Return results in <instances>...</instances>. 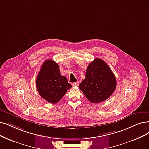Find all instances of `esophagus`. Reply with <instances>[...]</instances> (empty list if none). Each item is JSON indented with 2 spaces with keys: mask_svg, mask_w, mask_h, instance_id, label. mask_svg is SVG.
<instances>
[{
  "mask_svg": "<svg viewBox=\"0 0 149 149\" xmlns=\"http://www.w3.org/2000/svg\"><path fill=\"white\" fill-rule=\"evenodd\" d=\"M78 85H79V82H75L72 83L73 86H78Z\"/></svg>",
  "mask_w": 149,
  "mask_h": 149,
  "instance_id": "1",
  "label": "esophagus"
}]
</instances>
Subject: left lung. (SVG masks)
Wrapping results in <instances>:
<instances>
[{"mask_svg": "<svg viewBox=\"0 0 149 149\" xmlns=\"http://www.w3.org/2000/svg\"><path fill=\"white\" fill-rule=\"evenodd\" d=\"M116 85V76L109 67L102 59L97 58L88 65L86 78L79 87L91 103H98L111 96Z\"/></svg>", "mask_w": 149, "mask_h": 149, "instance_id": "8db88e82", "label": "left lung"}]
</instances>
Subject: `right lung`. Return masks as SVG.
Instances as JSON below:
<instances>
[{"mask_svg": "<svg viewBox=\"0 0 149 149\" xmlns=\"http://www.w3.org/2000/svg\"><path fill=\"white\" fill-rule=\"evenodd\" d=\"M40 96L50 103H57L72 86L67 78L61 74L58 65L52 60H46L42 65L36 80Z\"/></svg>", "mask_w": 149, "mask_h": 149, "instance_id": "add662e5", "label": "right lung"}]
</instances>
